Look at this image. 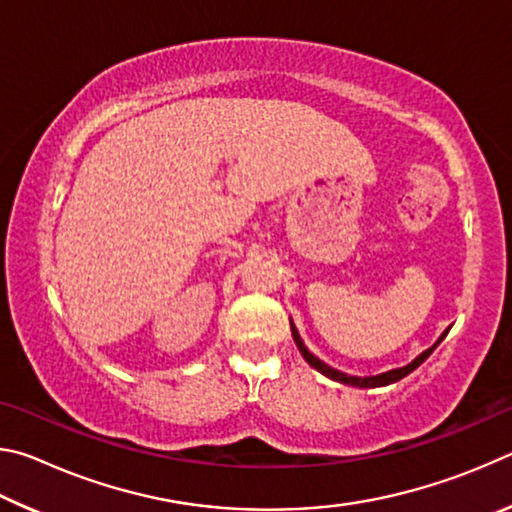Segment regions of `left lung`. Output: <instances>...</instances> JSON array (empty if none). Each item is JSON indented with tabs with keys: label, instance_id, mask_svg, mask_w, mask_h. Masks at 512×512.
<instances>
[{
	"label": "left lung",
	"instance_id": "8db88e82",
	"mask_svg": "<svg viewBox=\"0 0 512 512\" xmlns=\"http://www.w3.org/2000/svg\"><path fill=\"white\" fill-rule=\"evenodd\" d=\"M447 332H449V327L445 329L443 334L438 336V341L433 343L429 350H424L422 354H418V357H415L411 363H406V366H402V368H393V370H386V372H379V375L357 377V375H348V372H341V370H336V368H332V366H327V363H325V361H320V359L316 357V354H311V352H309V348L305 345V341L300 339L298 329H296V325H293V320H291V334H293V341H296L300 354H302V357H305V361L309 363V366L314 368V370H318L320 375H325L327 379L339 381V384H345V386H357V388H379V386H388V384H395V381H400L402 377H406V375H409V372H413L415 368H418L420 363H422L424 359H427L433 350L438 348L440 341H443L445 336H447Z\"/></svg>",
	"mask_w": 512,
	"mask_h": 512
}]
</instances>
